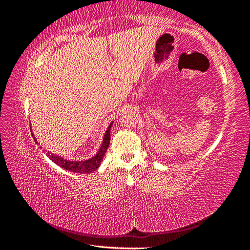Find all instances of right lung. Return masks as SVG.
<instances>
[{
    "mask_svg": "<svg viewBox=\"0 0 250 250\" xmlns=\"http://www.w3.org/2000/svg\"><path fill=\"white\" fill-rule=\"evenodd\" d=\"M112 125V124H111ZM111 125H109L108 130L105 131L103 145H101L100 150L98 151L94 158L89 159L87 161H80V162H75V161H67L65 159L61 158V156L54 155L48 153V158H50V160L53 161L54 163H56L57 166L64 167L65 170H68L70 172H76V173H89L97 170L99 167L101 161L104 159V155L105 153V151L108 149L109 142H110V128H111ZM34 138V135H33ZM34 140L36 141V139L34 138Z\"/></svg>",
    "mask_w": 250,
    "mask_h": 250,
    "instance_id": "add662e5",
    "label": "right lung"
}]
</instances>
